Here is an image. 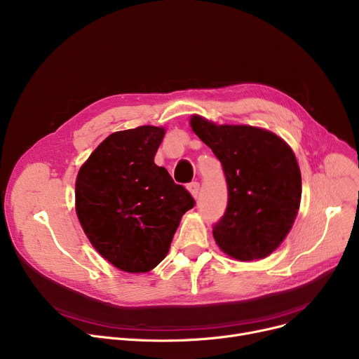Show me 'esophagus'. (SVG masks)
<instances>
[{"instance_id": "obj_1", "label": "esophagus", "mask_w": 359, "mask_h": 359, "mask_svg": "<svg viewBox=\"0 0 359 359\" xmlns=\"http://www.w3.org/2000/svg\"><path fill=\"white\" fill-rule=\"evenodd\" d=\"M187 188H188V191L191 193L193 197H197L198 193H200V182H197V181L189 182V184L187 185Z\"/></svg>"}]
</instances>
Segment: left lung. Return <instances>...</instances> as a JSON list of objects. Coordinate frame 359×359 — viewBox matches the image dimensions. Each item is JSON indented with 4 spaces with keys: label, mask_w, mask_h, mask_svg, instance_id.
I'll list each match as a JSON object with an SVG mask.
<instances>
[{
    "label": "left lung",
    "mask_w": 359,
    "mask_h": 359,
    "mask_svg": "<svg viewBox=\"0 0 359 359\" xmlns=\"http://www.w3.org/2000/svg\"><path fill=\"white\" fill-rule=\"evenodd\" d=\"M191 128L220 161L227 184L224 215L213 226L217 245L239 261L268 257L300 207L302 174L291 147L252 126H216L193 116Z\"/></svg>",
    "instance_id": "8db88e82"
}]
</instances>
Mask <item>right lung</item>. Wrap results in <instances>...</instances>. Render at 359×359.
Returning <instances> with one entry per match:
<instances>
[{"label": "right lung", "instance_id": "1", "mask_svg": "<svg viewBox=\"0 0 359 359\" xmlns=\"http://www.w3.org/2000/svg\"><path fill=\"white\" fill-rule=\"evenodd\" d=\"M165 130L116 132L82 165L76 215L98 254L126 272H147L168 254L181 217L196 200L154 162Z\"/></svg>", "mask_w": 359, "mask_h": 359}]
</instances>
